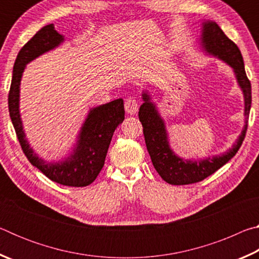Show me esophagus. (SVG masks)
Wrapping results in <instances>:
<instances>
[{"label": "esophagus", "mask_w": 259, "mask_h": 259, "mask_svg": "<svg viewBox=\"0 0 259 259\" xmlns=\"http://www.w3.org/2000/svg\"><path fill=\"white\" fill-rule=\"evenodd\" d=\"M124 109H125L126 113L130 114V115H133V114H136V112L138 111V102L135 98H133V97L125 99Z\"/></svg>", "instance_id": "obj_1"}]
</instances>
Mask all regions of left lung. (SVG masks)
Wrapping results in <instances>:
<instances>
[{"instance_id": "1", "label": "left lung", "mask_w": 259, "mask_h": 259, "mask_svg": "<svg viewBox=\"0 0 259 259\" xmlns=\"http://www.w3.org/2000/svg\"><path fill=\"white\" fill-rule=\"evenodd\" d=\"M201 43L208 54L224 60L234 69L236 80L244 96L245 124L236 143L224 154L213 156L212 159L208 157L201 161L184 160L182 157H178L170 148L164 121L157 113L155 105L151 102L150 95L144 93V103L139 108L138 116L143 125L147 151L150 153L152 163L156 171L163 181L171 185H188V184L199 183L216 172L236 154L242 145L247 133L249 112L251 107V84L244 71L241 51L214 21L203 23Z\"/></svg>"}]
</instances>
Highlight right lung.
<instances>
[{
    "instance_id": "1",
    "label": "right lung",
    "mask_w": 259,
    "mask_h": 259,
    "mask_svg": "<svg viewBox=\"0 0 259 259\" xmlns=\"http://www.w3.org/2000/svg\"><path fill=\"white\" fill-rule=\"evenodd\" d=\"M63 41V35L57 32L54 24H50L42 27L21 48L12 72L8 97L9 113L21 150L30 163L52 182L65 186L83 187L90 185L103 169L114 131L124 120L123 100L115 99L91 109L82 125L73 153L61 162H46L35 154L25 138L19 113L20 80L26 64L45 52L55 49Z\"/></svg>"
}]
</instances>
